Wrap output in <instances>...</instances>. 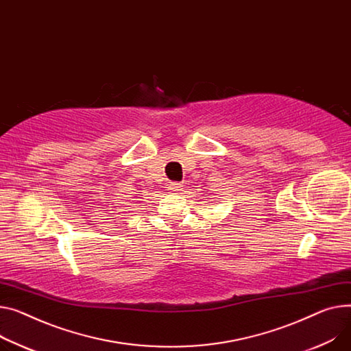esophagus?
<instances>
[{
	"instance_id": "34e87169",
	"label": "esophagus",
	"mask_w": 351,
	"mask_h": 351,
	"mask_svg": "<svg viewBox=\"0 0 351 351\" xmlns=\"http://www.w3.org/2000/svg\"><path fill=\"white\" fill-rule=\"evenodd\" d=\"M182 188H183V184L179 182H171V184H169V191L175 192V193H179L182 191Z\"/></svg>"
}]
</instances>
